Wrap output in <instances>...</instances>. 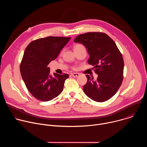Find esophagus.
Here are the masks:
<instances>
[{"instance_id":"1","label":"esophagus","mask_w":147,"mask_h":147,"mask_svg":"<svg viewBox=\"0 0 147 147\" xmlns=\"http://www.w3.org/2000/svg\"><path fill=\"white\" fill-rule=\"evenodd\" d=\"M71 76L73 77H77L80 76V74L79 73H71Z\"/></svg>"}]
</instances>
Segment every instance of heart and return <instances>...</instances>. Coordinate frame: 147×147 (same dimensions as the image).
I'll list each match as a JSON object with an SVG mask.
<instances>
[{"label":"heart","mask_w":147,"mask_h":147,"mask_svg":"<svg viewBox=\"0 0 147 147\" xmlns=\"http://www.w3.org/2000/svg\"><path fill=\"white\" fill-rule=\"evenodd\" d=\"M82 46H83V45H82L81 44H77V45H76L74 46V48H77V47H82Z\"/></svg>","instance_id":"heart-1"}]
</instances>
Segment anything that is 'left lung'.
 I'll return each instance as SVG.
<instances>
[{"label":"left lung","instance_id":"obj_1","mask_svg":"<svg viewBox=\"0 0 147 147\" xmlns=\"http://www.w3.org/2000/svg\"><path fill=\"white\" fill-rule=\"evenodd\" d=\"M74 42L86 47L90 55L88 63L94 66L98 75L96 80L86 75L84 92L96 102L109 100L116 93L123 78V58L115 42L107 34L99 32L80 34Z\"/></svg>","mask_w":147,"mask_h":147}]
</instances>
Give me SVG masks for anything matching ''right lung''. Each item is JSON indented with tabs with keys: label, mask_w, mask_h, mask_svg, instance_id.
<instances>
[{
	"label": "right lung",
	"mask_w": 147,
	"mask_h": 147,
	"mask_svg": "<svg viewBox=\"0 0 147 147\" xmlns=\"http://www.w3.org/2000/svg\"><path fill=\"white\" fill-rule=\"evenodd\" d=\"M70 37L48 36L32 41L27 47L20 64V73L26 86L35 98L49 101L63 90L67 74H50L49 63L58 56Z\"/></svg>",
	"instance_id": "1"
}]
</instances>
